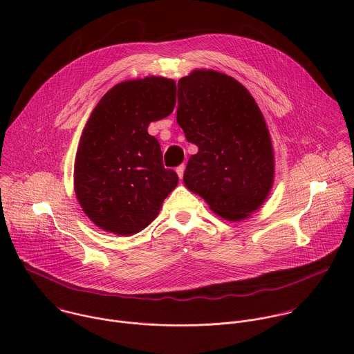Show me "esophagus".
Wrapping results in <instances>:
<instances>
[{"instance_id": "esophagus-1", "label": "esophagus", "mask_w": 354, "mask_h": 354, "mask_svg": "<svg viewBox=\"0 0 354 354\" xmlns=\"http://www.w3.org/2000/svg\"><path fill=\"white\" fill-rule=\"evenodd\" d=\"M185 164H182V165H179L178 168H176V174H178V176H179V179H182L183 178V174H185Z\"/></svg>"}]
</instances>
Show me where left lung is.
<instances>
[{"instance_id":"1","label":"left lung","mask_w":354,"mask_h":354,"mask_svg":"<svg viewBox=\"0 0 354 354\" xmlns=\"http://www.w3.org/2000/svg\"><path fill=\"white\" fill-rule=\"evenodd\" d=\"M178 124L197 153L185 186L227 221L258 212L274 182V149L257 100L235 78L196 68L178 82Z\"/></svg>"}]
</instances>
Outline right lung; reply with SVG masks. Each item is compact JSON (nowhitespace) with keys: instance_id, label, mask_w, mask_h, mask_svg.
Here are the masks:
<instances>
[{"instance_id":"right-lung-1","label":"right lung","mask_w":354,"mask_h":354,"mask_svg":"<svg viewBox=\"0 0 354 354\" xmlns=\"http://www.w3.org/2000/svg\"><path fill=\"white\" fill-rule=\"evenodd\" d=\"M176 82L148 75L112 86L93 108L80 138L74 190L100 230L129 236L158 216L178 175L162 165L148 124L174 112Z\"/></svg>"}]
</instances>
